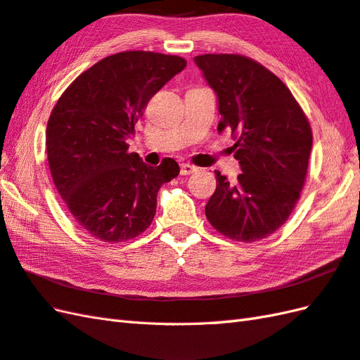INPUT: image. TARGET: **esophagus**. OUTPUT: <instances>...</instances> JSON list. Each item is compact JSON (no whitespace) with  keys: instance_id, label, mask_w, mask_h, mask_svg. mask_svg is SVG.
<instances>
[{"instance_id":"1","label":"esophagus","mask_w":360,"mask_h":360,"mask_svg":"<svg viewBox=\"0 0 360 360\" xmlns=\"http://www.w3.org/2000/svg\"><path fill=\"white\" fill-rule=\"evenodd\" d=\"M195 172H198V169L195 165H190V164H182L181 165V174L182 176H187V174H191V173H195Z\"/></svg>"}]
</instances>
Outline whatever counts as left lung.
<instances>
[{"label":"left lung","instance_id":"1","mask_svg":"<svg viewBox=\"0 0 360 360\" xmlns=\"http://www.w3.org/2000/svg\"><path fill=\"white\" fill-rule=\"evenodd\" d=\"M195 63L218 95V131L229 129L242 173L235 182L216 173L205 216L231 240L255 242L279 230L305 184L313 133L290 89L252 58L207 53Z\"/></svg>","mask_w":360,"mask_h":360}]
</instances>
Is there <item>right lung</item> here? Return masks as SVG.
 I'll return each instance as SVG.
<instances>
[{"label":"right lung","mask_w":360,"mask_h":360,"mask_svg":"<svg viewBox=\"0 0 360 360\" xmlns=\"http://www.w3.org/2000/svg\"><path fill=\"white\" fill-rule=\"evenodd\" d=\"M181 56L130 50L103 58L58 99L47 122L50 173L67 210L91 236L122 242L148 229L161 186L179 174L129 152L127 136L158 90L184 70Z\"/></svg>","instance_id":"right-lung-1"}]
</instances>
